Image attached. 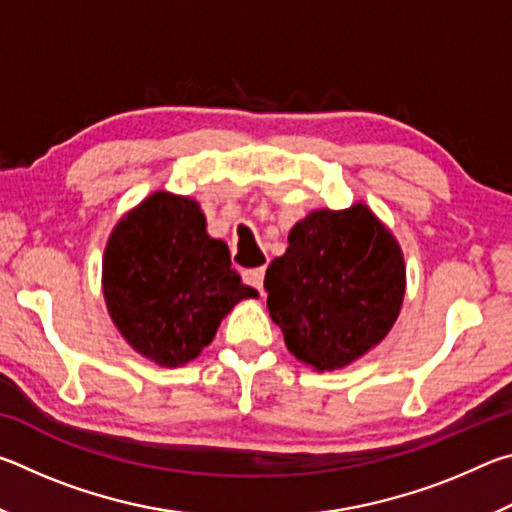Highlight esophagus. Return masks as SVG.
Masks as SVG:
<instances>
[{
  "mask_svg": "<svg viewBox=\"0 0 512 512\" xmlns=\"http://www.w3.org/2000/svg\"><path fill=\"white\" fill-rule=\"evenodd\" d=\"M264 275H266V266L246 268V271H244V282L250 284V287H255V289L262 291L264 289Z\"/></svg>",
  "mask_w": 512,
  "mask_h": 512,
  "instance_id": "34e87169",
  "label": "esophagus"
}]
</instances>
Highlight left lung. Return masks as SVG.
<instances>
[{
    "mask_svg": "<svg viewBox=\"0 0 512 512\" xmlns=\"http://www.w3.org/2000/svg\"><path fill=\"white\" fill-rule=\"evenodd\" d=\"M264 289L289 352L332 372L377 348L393 329L406 293L404 253L366 203L323 207L293 225Z\"/></svg>",
    "mask_w": 512,
    "mask_h": 512,
    "instance_id": "8db88e82",
    "label": "left lung"
}]
</instances>
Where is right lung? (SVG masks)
<instances>
[{"label":"right lung","mask_w":512,"mask_h":512,"mask_svg":"<svg viewBox=\"0 0 512 512\" xmlns=\"http://www.w3.org/2000/svg\"><path fill=\"white\" fill-rule=\"evenodd\" d=\"M101 287L124 341L164 368L196 359L235 305L259 298L232 268L228 244L207 235L201 205L164 189L112 228Z\"/></svg>","instance_id":"add662e5"}]
</instances>
